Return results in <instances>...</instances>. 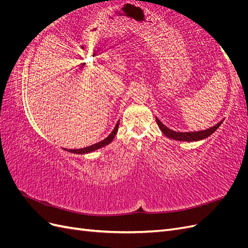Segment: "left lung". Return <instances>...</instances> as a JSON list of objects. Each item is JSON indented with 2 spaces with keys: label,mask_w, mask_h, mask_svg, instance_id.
Returning <instances> with one entry per match:
<instances>
[{
  "label": "left lung",
  "mask_w": 248,
  "mask_h": 248,
  "mask_svg": "<svg viewBox=\"0 0 248 248\" xmlns=\"http://www.w3.org/2000/svg\"><path fill=\"white\" fill-rule=\"evenodd\" d=\"M156 122L157 125L159 126L160 130L166 134V136L171 140H181V141H197V140H204L208 137L211 136V134L216 131V129L221 125L222 121H220L219 123H217L216 125H214L213 127H210V128L206 129V130H201V131H192V132H178V131H174L168 127L166 125H163L158 119L156 118Z\"/></svg>",
  "instance_id": "1"
}]
</instances>
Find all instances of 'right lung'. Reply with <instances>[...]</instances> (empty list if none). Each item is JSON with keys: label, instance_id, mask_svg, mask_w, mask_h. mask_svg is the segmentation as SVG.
Masks as SVG:
<instances>
[{"label": "right lung", "instance_id": "add662e5", "mask_svg": "<svg viewBox=\"0 0 248 248\" xmlns=\"http://www.w3.org/2000/svg\"><path fill=\"white\" fill-rule=\"evenodd\" d=\"M119 123H120V120L117 122L114 130L111 131V133L109 134V136L107 139H104L103 140H101L99 142H96V144H94L92 146H89V147H86V148H81V149H73V150L72 149H69V150L64 149V150H67V151H68V152L76 153V154H87V153H91V152L95 151V150H98V149H100V148H102L104 146H107V145L110 144L111 140H114L116 133L118 131V128H119Z\"/></svg>", "mask_w": 248, "mask_h": 248}]
</instances>
